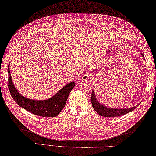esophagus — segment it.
I'll list each match as a JSON object with an SVG mask.
<instances>
[{"label": "esophagus", "instance_id": "esophagus-1", "mask_svg": "<svg viewBox=\"0 0 156 156\" xmlns=\"http://www.w3.org/2000/svg\"><path fill=\"white\" fill-rule=\"evenodd\" d=\"M90 74L88 73H85V74H83L81 77V80L84 81H89L90 79Z\"/></svg>", "mask_w": 156, "mask_h": 156}]
</instances>
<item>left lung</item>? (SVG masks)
Listing matches in <instances>:
<instances>
[{"mask_svg":"<svg viewBox=\"0 0 156 156\" xmlns=\"http://www.w3.org/2000/svg\"><path fill=\"white\" fill-rule=\"evenodd\" d=\"M143 60H145L144 56L142 55ZM91 102L92 107L96 111L98 115H100L101 116L104 117H116V116H119L122 115H124L127 113L129 112H131L134 109L137 107L139 105V103L137 105H136L134 107H132L131 108H109L107 107L105 105H103L100 101L98 100L96 98V94L94 92V90H92V96H91Z\"/></svg>","mask_w":156,"mask_h":156,"instance_id":"left-lung-1","label":"left lung"}]
</instances>
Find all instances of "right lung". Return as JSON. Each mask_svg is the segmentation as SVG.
Segmentation results:
<instances>
[{"instance_id":"add662e5","label":"right lung","mask_w":156,"mask_h":156,"mask_svg":"<svg viewBox=\"0 0 156 156\" xmlns=\"http://www.w3.org/2000/svg\"><path fill=\"white\" fill-rule=\"evenodd\" d=\"M10 65H8V88L11 96L17 104L25 110L35 115L43 117H55L65 107L69 94L75 85V83L72 81L61 88L53 96L44 100H31L17 91L14 86L12 75L10 72Z\"/></svg>"}]
</instances>
